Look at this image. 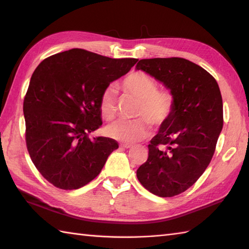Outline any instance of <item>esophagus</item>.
Returning a JSON list of instances; mask_svg holds the SVG:
<instances>
[{"label": "esophagus", "mask_w": 249, "mask_h": 249, "mask_svg": "<svg viewBox=\"0 0 249 249\" xmlns=\"http://www.w3.org/2000/svg\"><path fill=\"white\" fill-rule=\"evenodd\" d=\"M120 146L123 147V149H130V147H133L134 145L130 144V143H121Z\"/></svg>", "instance_id": "esophagus-1"}]
</instances>
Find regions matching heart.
Here are the masks:
<instances>
[{
    "label": "heart",
    "instance_id": "b5f03b06",
    "mask_svg": "<svg viewBox=\"0 0 249 249\" xmlns=\"http://www.w3.org/2000/svg\"><path fill=\"white\" fill-rule=\"evenodd\" d=\"M122 89L139 99L136 116L133 121H118L107 128V134L125 143H134L149 134V123L160 126L170 118L174 110L173 93L170 89H158L154 78L143 71H134L122 81ZM99 111L103 118L111 121L116 115V92L113 87L106 88L99 98Z\"/></svg>",
    "mask_w": 249,
    "mask_h": 249
}]
</instances>
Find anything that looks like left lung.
Listing matches in <instances>:
<instances>
[{
  "mask_svg": "<svg viewBox=\"0 0 249 249\" xmlns=\"http://www.w3.org/2000/svg\"><path fill=\"white\" fill-rule=\"evenodd\" d=\"M173 93L174 110L149 144L147 160L137 170L142 186L158 197H173L197 182L214 155L223 129V98L215 78L182 57L137 63Z\"/></svg>",
  "mask_w": 249,
  "mask_h": 249,
  "instance_id": "1",
  "label": "left lung"
}]
</instances>
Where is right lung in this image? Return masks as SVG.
Returning <instances> with one entry per match:
<instances>
[{"label": "right lung", "instance_id": "1", "mask_svg": "<svg viewBox=\"0 0 249 249\" xmlns=\"http://www.w3.org/2000/svg\"><path fill=\"white\" fill-rule=\"evenodd\" d=\"M137 61L71 49L47 57L36 67L23 100L25 142L37 170L53 186L65 190L84 186L119 147L114 139H89V135L103 124V91Z\"/></svg>", "mask_w": 249, "mask_h": 249}]
</instances>
